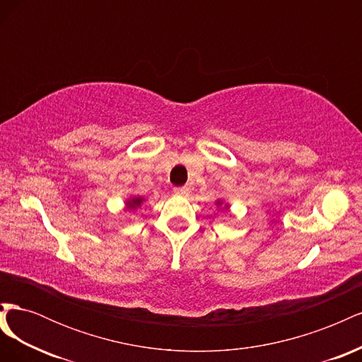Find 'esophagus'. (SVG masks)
Here are the masks:
<instances>
[{"instance_id": "34e87169", "label": "esophagus", "mask_w": 362, "mask_h": 362, "mask_svg": "<svg viewBox=\"0 0 362 362\" xmlns=\"http://www.w3.org/2000/svg\"><path fill=\"white\" fill-rule=\"evenodd\" d=\"M173 192H175V194L184 196V194H187V193H189V189H187V187H175V189H173Z\"/></svg>"}]
</instances>
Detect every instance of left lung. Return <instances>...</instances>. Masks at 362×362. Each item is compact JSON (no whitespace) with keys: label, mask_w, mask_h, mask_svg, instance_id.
Returning a JSON list of instances; mask_svg holds the SVG:
<instances>
[{"label":"left lung","mask_w":362,"mask_h":362,"mask_svg":"<svg viewBox=\"0 0 362 362\" xmlns=\"http://www.w3.org/2000/svg\"><path fill=\"white\" fill-rule=\"evenodd\" d=\"M214 204H216V206H217V208H221V206H223V208H225V210H228V208H229V204H228L226 201H223V199H217V201H216Z\"/></svg>","instance_id":"obj_1"}]
</instances>
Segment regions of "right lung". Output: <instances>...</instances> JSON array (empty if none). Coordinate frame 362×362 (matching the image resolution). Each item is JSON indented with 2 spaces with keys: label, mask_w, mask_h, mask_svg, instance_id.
<instances>
[{
  "label": "right lung",
  "mask_w": 362,
  "mask_h": 362,
  "mask_svg": "<svg viewBox=\"0 0 362 362\" xmlns=\"http://www.w3.org/2000/svg\"><path fill=\"white\" fill-rule=\"evenodd\" d=\"M144 202H146V199L144 198V196H139V194H131L129 198L125 199V208L129 211H134L137 210V208H140L141 205H144Z\"/></svg>",
  "instance_id": "1"
}]
</instances>
